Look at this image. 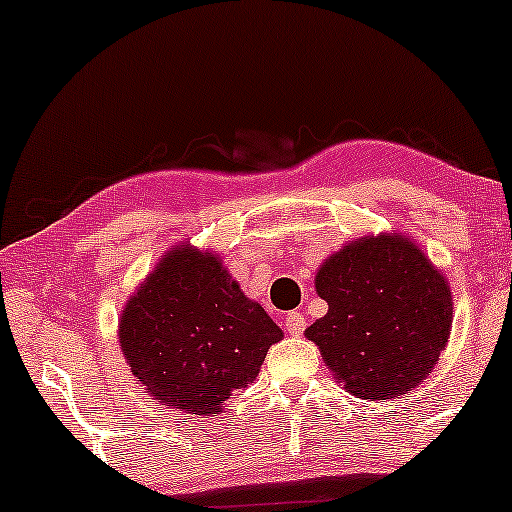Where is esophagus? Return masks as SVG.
Returning a JSON list of instances; mask_svg holds the SVG:
<instances>
[{
	"label": "esophagus",
	"instance_id": "esophagus-1",
	"mask_svg": "<svg viewBox=\"0 0 512 512\" xmlns=\"http://www.w3.org/2000/svg\"><path fill=\"white\" fill-rule=\"evenodd\" d=\"M284 328H286V333L300 335L305 331V317L300 312H289L284 317Z\"/></svg>",
	"mask_w": 512,
	"mask_h": 512
}]
</instances>
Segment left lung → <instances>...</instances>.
<instances>
[{
  "label": "left lung",
  "mask_w": 512,
  "mask_h": 512,
  "mask_svg": "<svg viewBox=\"0 0 512 512\" xmlns=\"http://www.w3.org/2000/svg\"><path fill=\"white\" fill-rule=\"evenodd\" d=\"M328 312L305 331L356 398L408 394L436 366L452 328V293L405 235L349 242L314 277Z\"/></svg>",
  "instance_id": "1"
}]
</instances>
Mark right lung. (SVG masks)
<instances>
[{
	"mask_svg": "<svg viewBox=\"0 0 512 512\" xmlns=\"http://www.w3.org/2000/svg\"><path fill=\"white\" fill-rule=\"evenodd\" d=\"M282 338L219 256L186 242L160 258L118 321L130 373L160 405L191 415H219Z\"/></svg>",
	"mask_w": 512,
	"mask_h": 512,
	"instance_id": "add662e5",
	"label": "right lung"
}]
</instances>
